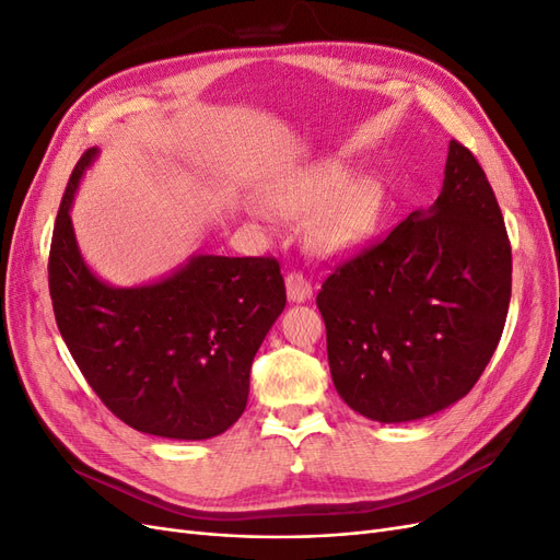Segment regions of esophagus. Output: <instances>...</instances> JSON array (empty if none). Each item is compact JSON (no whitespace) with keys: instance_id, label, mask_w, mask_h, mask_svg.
Listing matches in <instances>:
<instances>
[{"instance_id":"esophagus-1","label":"esophagus","mask_w":560,"mask_h":560,"mask_svg":"<svg viewBox=\"0 0 560 560\" xmlns=\"http://www.w3.org/2000/svg\"><path fill=\"white\" fill-rule=\"evenodd\" d=\"M284 284H287V299H290L292 303H303V301H308L313 296V287H311L308 278L299 273V270H294V273L287 276Z\"/></svg>"}]
</instances>
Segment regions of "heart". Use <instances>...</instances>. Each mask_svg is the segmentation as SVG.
<instances>
[{
	"mask_svg": "<svg viewBox=\"0 0 560 560\" xmlns=\"http://www.w3.org/2000/svg\"><path fill=\"white\" fill-rule=\"evenodd\" d=\"M278 200L287 214L313 217L311 238L319 252L343 254L374 235L385 194L374 177L352 182L348 165L325 161L294 179Z\"/></svg>",
	"mask_w": 560,
	"mask_h": 560,
	"instance_id": "1",
	"label": "heart"
}]
</instances>
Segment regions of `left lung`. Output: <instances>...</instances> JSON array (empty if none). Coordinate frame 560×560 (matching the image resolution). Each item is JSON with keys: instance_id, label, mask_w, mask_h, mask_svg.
Listing matches in <instances>:
<instances>
[{"instance_id": "left-lung-1", "label": "left lung", "mask_w": 560, "mask_h": 560, "mask_svg": "<svg viewBox=\"0 0 560 560\" xmlns=\"http://www.w3.org/2000/svg\"><path fill=\"white\" fill-rule=\"evenodd\" d=\"M512 299V247L486 173L451 140L442 194L338 266L317 308L336 393L378 422L463 399L493 358Z\"/></svg>"}]
</instances>
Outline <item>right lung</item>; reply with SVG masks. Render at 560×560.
Listing matches in <instances>:
<instances>
[{
    "mask_svg": "<svg viewBox=\"0 0 560 560\" xmlns=\"http://www.w3.org/2000/svg\"><path fill=\"white\" fill-rule=\"evenodd\" d=\"M97 156L74 167L56 217L48 290L58 329L83 378L132 430L200 442L245 411L249 369L287 303L270 257L194 254L171 276L112 287L83 261L72 202Z\"/></svg>",
    "mask_w": 560,
    "mask_h": 560,
    "instance_id": "add662e5",
    "label": "right lung"
}]
</instances>
